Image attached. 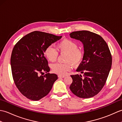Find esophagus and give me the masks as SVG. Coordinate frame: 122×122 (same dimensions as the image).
Instances as JSON below:
<instances>
[{"mask_svg": "<svg viewBox=\"0 0 122 122\" xmlns=\"http://www.w3.org/2000/svg\"><path fill=\"white\" fill-rule=\"evenodd\" d=\"M58 77H60V78H61V77H62V78H63V77H65V76H61V75H59Z\"/></svg>", "mask_w": 122, "mask_h": 122, "instance_id": "obj_1", "label": "esophagus"}]
</instances>
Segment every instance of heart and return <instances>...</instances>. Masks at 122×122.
<instances>
[{"mask_svg": "<svg viewBox=\"0 0 122 122\" xmlns=\"http://www.w3.org/2000/svg\"><path fill=\"white\" fill-rule=\"evenodd\" d=\"M77 47L78 45L76 41L69 39H64L58 43V50L60 52L66 53V61L69 62L54 64L52 66L54 72L60 75H64L73 68L72 63L74 66H77L81 62L83 58V52ZM45 55L49 61L53 62L56 61L58 53L52 46H49L46 49Z\"/></svg>", "mask_w": 122, "mask_h": 122, "instance_id": "heart-1", "label": "heart"}]
</instances>
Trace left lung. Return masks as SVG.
<instances>
[{
    "instance_id": "8db88e82",
    "label": "left lung",
    "mask_w": 122,
    "mask_h": 122,
    "mask_svg": "<svg viewBox=\"0 0 122 122\" xmlns=\"http://www.w3.org/2000/svg\"><path fill=\"white\" fill-rule=\"evenodd\" d=\"M70 37L83 44L84 55L77 72L71 75V92L80 98H87L97 94L104 86L112 66V59L107 42L100 35L89 31L71 32Z\"/></svg>"
}]
</instances>
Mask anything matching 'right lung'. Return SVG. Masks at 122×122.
Returning <instances> with one entry per match:
<instances>
[{"instance_id": "add662e5", "label": "right lung", "mask_w": 122, "mask_h": 122, "mask_svg": "<svg viewBox=\"0 0 122 122\" xmlns=\"http://www.w3.org/2000/svg\"><path fill=\"white\" fill-rule=\"evenodd\" d=\"M62 38L35 31L22 37L13 49L10 63L13 79L20 93L32 101H38L50 92L58 79L48 73L50 68L45 56L48 46ZM44 72L46 74L42 76Z\"/></svg>"}]
</instances>
